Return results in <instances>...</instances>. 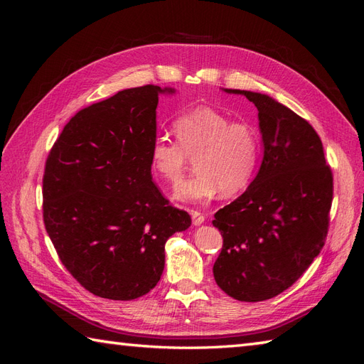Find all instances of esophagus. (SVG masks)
Segmentation results:
<instances>
[{"label":"esophagus","instance_id":"obj_1","mask_svg":"<svg viewBox=\"0 0 364 364\" xmlns=\"http://www.w3.org/2000/svg\"><path fill=\"white\" fill-rule=\"evenodd\" d=\"M191 218H193V225L194 226H199L205 222V215L200 214L199 211H191Z\"/></svg>","mask_w":364,"mask_h":364}]
</instances>
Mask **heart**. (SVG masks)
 Wrapping results in <instances>:
<instances>
[{
    "instance_id": "obj_1",
    "label": "heart",
    "mask_w": 364,
    "mask_h": 364,
    "mask_svg": "<svg viewBox=\"0 0 364 364\" xmlns=\"http://www.w3.org/2000/svg\"><path fill=\"white\" fill-rule=\"evenodd\" d=\"M178 141L158 135L150 146V164L170 183H179L196 158L199 170L174 190L181 202L205 203L220 193L243 191L258 168L261 141L257 127L214 107H199L174 121Z\"/></svg>"
}]
</instances>
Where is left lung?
Listing matches in <instances>:
<instances>
[{
  "instance_id": "obj_1",
  "label": "left lung",
  "mask_w": 364,
  "mask_h": 364,
  "mask_svg": "<svg viewBox=\"0 0 364 364\" xmlns=\"http://www.w3.org/2000/svg\"><path fill=\"white\" fill-rule=\"evenodd\" d=\"M245 95L258 109L262 161L255 179L213 225L223 247L214 278L243 302L272 299L299 279L321 253L333 202V173L311 124L270 95Z\"/></svg>"
}]
</instances>
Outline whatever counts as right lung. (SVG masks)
<instances>
[{
    "instance_id": "right-lung-1",
    "label": "right lung",
    "mask_w": 364,
    "mask_h": 364,
    "mask_svg": "<svg viewBox=\"0 0 364 364\" xmlns=\"http://www.w3.org/2000/svg\"><path fill=\"white\" fill-rule=\"evenodd\" d=\"M174 92L146 85L82 109L46 162L47 232L67 270L105 299L149 293L164 272L167 240L191 225L151 181L159 95Z\"/></svg>"
}]
</instances>
